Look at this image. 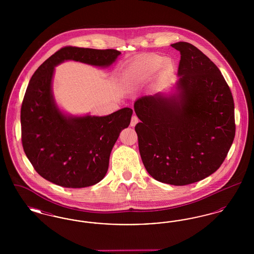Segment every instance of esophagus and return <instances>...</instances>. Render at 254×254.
Here are the masks:
<instances>
[{
  "mask_svg": "<svg viewBox=\"0 0 254 254\" xmlns=\"http://www.w3.org/2000/svg\"><path fill=\"white\" fill-rule=\"evenodd\" d=\"M139 122V119H138V117L134 114L132 117H131V122H130V126L131 127H135L136 126V124Z\"/></svg>",
  "mask_w": 254,
  "mask_h": 254,
  "instance_id": "obj_1",
  "label": "esophagus"
}]
</instances>
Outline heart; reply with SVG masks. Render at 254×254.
I'll list each match as a JSON object with an SVG mask.
<instances>
[{
	"instance_id": "1",
	"label": "heart",
	"mask_w": 254,
	"mask_h": 254,
	"mask_svg": "<svg viewBox=\"0 0 254 254\" xmlns=\"http://www.w3.org/2000/svg\"><path fill=\"white\" fill-rule=\"evenodd\" d=\"M161 60L158 58H141L130 63L120 75L123 86L135 87L147 80L157 69Z\"/></svg>"
}]
</instances>
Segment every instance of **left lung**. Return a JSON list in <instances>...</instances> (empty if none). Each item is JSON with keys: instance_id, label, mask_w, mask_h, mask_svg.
I'll return each mask as SVG.
<instances>
[{"instance_id": "left-lung-1", "label": "left lung", "mask_w": 254, "mask_h": 254, "mask_svg": "<svg viewBox=\"0 0 254 254\" xmlns=\"http://www.w3.org/2000/svg\"><path fill=\"white\" fill-rule=\"evenodd\" d=\"M180 51L177 76L168 95L142 96L134 103L139 151L155 180L174 186L201 181L215 172L235 136L230 87L213 62L191 44Z\"/></svg>"}]
</instances>
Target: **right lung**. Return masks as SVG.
<instances>
[{
	"mask_svg": "<svg viewBox=\"0 0 254 254\" xmlns=\"http://www.w3.org/2000/svg\"><path fill=\"white\" fill-rule=\"evenodd\" d=\"M121 52L115 49L66 47L45 61L32 75L21 109L24 153L46 180L64 188L80 189L103 180L109 156L120 132L127 128L132 109L109 115H72L57 104L52 82L55 67L75 61L107 68Z\"/></svg>",
	"mask_w": 254,
	"mask_h": 254,
	"instance_id": "right-lung-1",
	"label": "right lung"
}]
</instances>
